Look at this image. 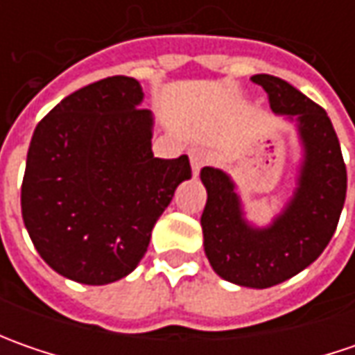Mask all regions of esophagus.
Returning a JSON list of instances; mask_svg holds the SVG:
<instances>
[{"label": "esophagus", "instance_id": "1", "mask_svg": "<svg viewBox=\"0 0 355 355\" xmlns=\"http://www.w3.org/2000/svg\"><path fill=\"white\" fill-rule=\"evenodd\" d=\"M189 159H191V173H193V178H198L201 168L207 164L209 156H207L203 150H191V152H189Z\"/></svg>", "mask_w": 355, "mask_h": 355}]
</instances>
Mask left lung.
I'll use <instances>...</instances> for the list:
<instances>
[{
  "label": "left lung",
  "mask_w": 355,
  "mask_h": 355,
  "mask_svg": "<svg viewBox=\"0 0 355 355\" xmlns=\"http://www.w3.org/2000/svg\"><path fill=\"white\" fill-rule=\"evenodd\" d=\"M252 83L266 90L272 112L296 128L300 162L293 196L268 225H254L231 175L203 168L201 229L209 265L221 279L268 288L293 279L326 249L346 201L348 175L334 126L318 104L279 76L254 75Z\"/></svg>",
  "instance_id": "1"
}]
</instances>
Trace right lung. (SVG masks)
<instances>
[{"label": "right lung", "mask_w": 355, "mask_h": 355, "mask_svg": "<svg viewBox=\"0 0 355 355\" xmlns=\"http://www.w3.org/2000/svg\"><path fill=\"white\" fill-rule=\"evenodd\" d=\"M142 85L108 76L62 98L33 132L21 215L41 259L80 284L128 277L175 187L187 156L154 157V114Z\"/></svg>", "instance_id": "1"}]
</instances>
